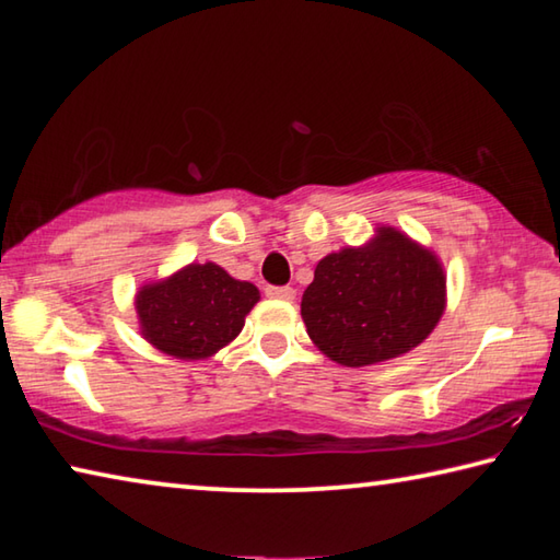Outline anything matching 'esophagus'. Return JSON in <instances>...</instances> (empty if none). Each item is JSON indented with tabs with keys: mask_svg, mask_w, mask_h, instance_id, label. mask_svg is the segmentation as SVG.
<instances>
[{
	"mask_svg": "<svg viewBox=\"0 0 560 560\" xmlns=\"http://www.w3.org/2000/svg\"><path fill=\"white\" fill-rule=\"evenodd\" d=\"M267 296L279 299V301H293L296 299V291H293L291 287H267Z\"/></svg>",
	"mask_w": 560,
	"mask_h": 560,
	"instance_id": "1",
	"label": "esophagus"
}]
</instances>
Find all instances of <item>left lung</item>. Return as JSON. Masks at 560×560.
Returning <instances> with one entry per match:
<instances>
[{"label": "left lung", "mask_w": 560, "mask_h": 560, "mask_svg": "<svg viewBox=\"0 0 560 560\" xmlns=\"http://www.w3.org/2000/svg\"><path fill=\"white\" fill-rule=\"evenodd\" d=\"M447 308V273L438 254L381 224L360 246L316 264L301 318L326 358L348 368L385 363L428 338Z\"/></svg>", "instance_id": "obj_1"}]
</instances>
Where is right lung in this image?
I'll return each instance as SVG.
<instances>
[{
	"label": "right lung",
	"mask_w": 560,
	"mask_h": 560,
	"mask_svg": "<svg viewBox=\"0 0 560 560\" xmlns=\"http://www.w3.org/2000/svg\"><path fill=\"white\" fill-rule=\"evenodd\" d=\"M259 289L226 273L220 264H187L136 293L140 336L177 360H205L242 334L259 303Z\"/></svg>",
	"instance_id": "right-lung-1"
}]
</instances>
